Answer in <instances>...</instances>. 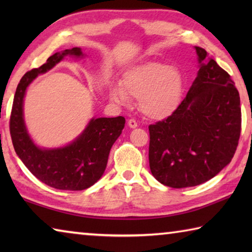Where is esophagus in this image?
<instances>
[{
    "instance_id": "34e87169",
    "label": "esophagus",
    "mask_w": 252,
    "mask_h": 252,
    "mask_svg": "<svg viewBox=\"0 0 252 252\" xmlns=\"http://www.w3.org/2000/svg\"><path fill=\"white\" fill-rule=\"evenodd\" d=\"M127 126H129V127H131V129H134V127L138 126V122L133 120V119H130V120L127 121Z\"/></svg>"
}]
</instances>
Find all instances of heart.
I'll list each match as a JSON object with an SVG mask.
<instances>
[{"instance_id": "obj_1", "label": "heart", "mask_w": 252, "mask_h": 252, "mask_svg": "<svg viewBox=\"0 0 252 252\" xmlns=\"http://www.w3.org/2000/svg\"><path fill=\"white\" fill-rule=\"evenodd\" d=\"M183 92L180 70L167 63L149 61L127 69L121 84L110 88V99L126 105L130 97L139 99V108L153 120H163L176 111Z\"/></svg>"}]
</instances>
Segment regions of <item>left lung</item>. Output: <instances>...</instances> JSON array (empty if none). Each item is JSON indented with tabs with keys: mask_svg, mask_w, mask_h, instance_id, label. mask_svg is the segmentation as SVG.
<instances>
[{
	"mask_svg": "<svg viewBox=\"0 0 252 252\" xmlns=\"http://www.w3.org/2000/svg\"><path fill=\"white\" fill-rule=\"evenodd\" d=\"M194 49L199 71L185 100L165 120L149 126L151 173L176 189L217 176L233 158L241 131L234 82L206 50Z\"/></svg>",
	"mask_w": 252,
	"mask_h": 252,
	"instance_id": "obj_1",
	"label": "left lung"
}]
</instances>
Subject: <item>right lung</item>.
Listing matches in <instances>:
<instances>
[{"label":"right lung","instance_id":"obj_1","mask_svg":"<svg viewBox=\"0 0 252 252\" xmlns=\"http://www.w3.org/2000/svg\"><path fill=\"white\" fill-rule=\"evenodd\" d=\"M65 57L82 59L85 55L80 48L61 51L23 75L12 105L10 133L16 155L34 177L54 189L79 191L90 188L103 176L110 150L122 133L126 119L92 118L82 133L60 148H41L34 143L24 122L27 89L37 75L46 73Z\"/></svg>","mask_w":252,"mask_h":252}]
</instances>
